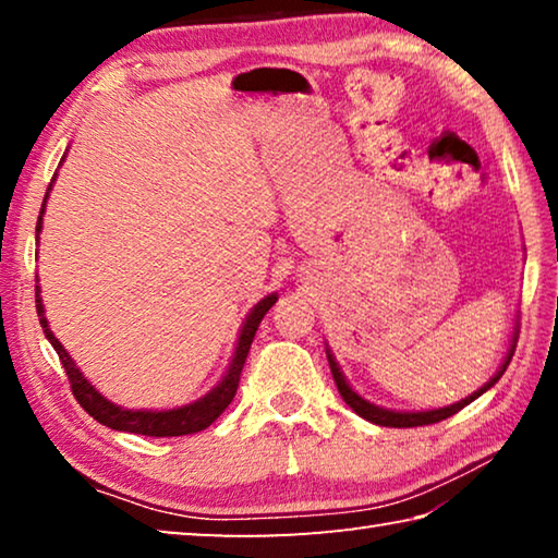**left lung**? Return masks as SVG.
<instances>
[{"label":"left lung","instance_id":"obj_1","mask_svg":"<svg viewBox=\"0 0 558 558\" xmlns=\"http://www.w3.org/2000/svg\"><path fill=\"white\" fill-rule=\"evenodd\" d=\"M514 347H517V335H514V339H512V349H509L507 362L502 364V369H499V372H497V376H493V379H489V381L483 386V389L475 391L472 396H468L465 401L448 405V409L423 411V413H396V411L379 409V405H374V403H366L364 399H359V396H356L352 389H349V384L344 381V376H342V372H339V366H337V362L332 359V354L327 352V359H329V369H332V376H335V384H337L339 393H342V399L347 401V405H352V409H354L359 415H362V418L376 423V426H389V428H415V426H430V423H438V421H446V418H450V415H456L460 409H465L468 403L475 401L480 393H485V391L489 389V386H495V384L499 381V376H502V374L507 372L509 362H512Z\"/></svg>","mask_w":558,"mask_h":558}]
</instances>
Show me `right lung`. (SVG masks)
<instances>
[{
	"mask_svg": "<svg viewBox=\"0 0 558 558\" xmlns=\"http://www.w3.org/2000/svg\"><path fill=\"white\" fill-rule=\"evenodd\" d=\"M51 182H53V179H51ZM49 189H51V184H49ZM46 196H49V192H46ZM46 196H44V204H41V214H44V206H46ZM41 214H39V221H36V233L41 231ZM276 300H278L276 295H268L266 300H260L258 305L253 307V313L248 315V319H245V325L241 329L239 347H235L231 369L211 393H206L204 399L189 403V405H184V409H174V411H125V409H120V405L110 403L108 399H102V396L96 389H93V386L86 379H83V374L75 369L73 359L61 347L59 339L53 337V332L49 329V323H46L39 286H36V313H39V323L44 327L46 339H49V342L53 344L56 354H59V359H61L65 376H69L71 391L75 396V401L81 403V409L86 411L88 415H93V418H96L98 423H102V426H108L112 430L137 433V436H149V438L189 436V433H199L204 428H209L211 423L219 418V415L226 411V405L233 401L235 389H239L245 356H248V349H251L253 337H256V329L260 325V319L266 317V313L272 305H276Z\"/></svg>",
	"mask_w": 558,
	"mask_h": 558,
	"instance_id": "1",
	"label": "right lung"
}]
</instances>
